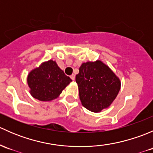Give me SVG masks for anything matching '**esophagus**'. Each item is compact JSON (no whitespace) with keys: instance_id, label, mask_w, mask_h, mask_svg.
I'll list each match as a JSON object with an SVG mask.
<instances>
[{"instance_id":"esophagus-1","label":"esophagus","mask_w":153,"mask_h":153,"mask_svg":"<svg viewBox=\"0 0 153 153\" xmlns=\"http://www.w3.org/2000/svg\"><path fill=\"white\" fill-rule=\"evenodd\" d=\"M70 78L72 80V81H74V80H75V75H72L70 76Z\"/></svg>"}]
</instances>
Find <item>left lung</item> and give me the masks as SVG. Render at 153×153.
<instances>
[{
  "label": "left lung",
  "mask_w": 153,
  "mask_h": 153,
  "mask_svg": "<svg viewBox=\"0 0 153 153\" xmlns=\"http://www.w3.org/2000/svg\"><path fill=\"white\" fill-rule=\"evenodd\" d=\"M75 81L78 86L81 104L94 112L109 107L121 88L119 78L101 61L83 63Z\"/></svg>",
  "instance_id": "obj_1"
}]
</instances>
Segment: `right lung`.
Masks as SVG:
<instances>
[{
	"mask_svg": "<svg viewBox=\"0 0 153 153\" xmlns=\"http://www.w3.org/2000/svg\"><path fill=\"white\" fill-rule=\"evenodd\" d=\"M71 81V78L52 60L32 69L27 77L30 94L41 101H50L58 98Z\"/></svg>",
	"mask_w": 153,
	"mask_h": 153,
	"instance_id": "add662e5",
	"label": "right lung"
}]
</instances>
